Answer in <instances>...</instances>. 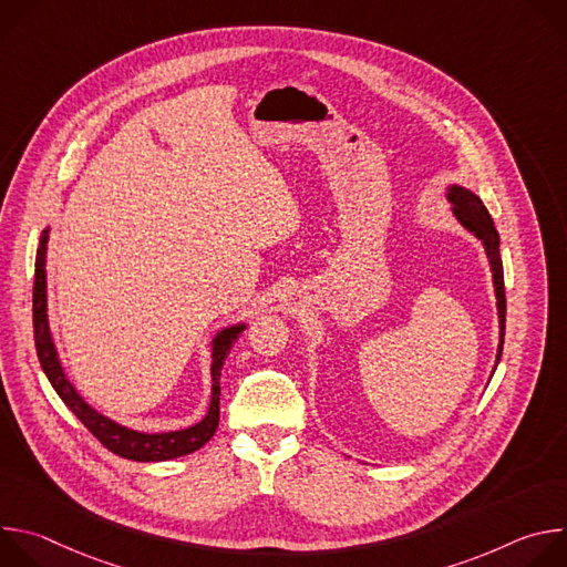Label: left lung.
<instances>
[{"instance_id":"1","label":"left lung","mask_w":567,"mask_h":567,"mask_svg":"<svg viewBox=\"0 0 567 567\" xmlns=\"http://www.w3.org/2000/svg\"><path fill=\"white\" fill-rule=\"evenodd\" d=\"M449 199L453 202V213L460 219L464 228H468L482 245L484 251H487V258L492 262L494 271V285H496V298H498V316H501V346H498V359L496 365L503 357V343H505V313H507V298H505V274H503V262L498 254V230L494 226L492 215L484 208L480 197H475L471 190L453 186L449 190Z\"/></svg>"}]
</instances>
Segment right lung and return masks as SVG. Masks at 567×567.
<instances>
[{
  "label": "right lung",
  "mask_w": 567,
  "mask_h": 567,
  "mask_svg": "<svg viewBox=\"0 0 567 567\" xmlns=\"http://www.w3.org/2000/svg\"><path fill=\"white\" fill-rule=\"evenodd\" d=\"M47 230L40 237V247L35 254V280H33V337H35V352L40 359V365L51 381L53 390L60 394V399L66 403L69 411L85 424V429L112 453L134 460V462H161V460H173L188 455L197 449H202L217 431L219 424V377L221 365L226 361V354L230 352L233 343L239 339L245 326H235L217 334L213 341V396H210V409L208 415L184 431L173 433H136L125 426L114 424L112 420L99 415L94 409H90L83 401L73 385L66 381L62 365L58 361L51 332H49V320H47V274H44V256H47Z\"/></svg>",
  "instance_id": "obj_1"
}]
</instances>
